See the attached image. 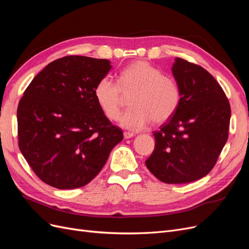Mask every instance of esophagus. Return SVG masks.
Returning a JSON list of instances; mask_svg holds the SVG:
<instances>
[{
    "label": "esophagus",
    "mask_w": 249,
    "mask_h": 249,
    "mask_svg": "<svg viewBox=\"0 0 249 249\" xmlns=\"http://www.w3.org/2000/svg\"><path fill=\"white\" fill-rule=\"evenodd\" d=\"M132 136H134V134L133 133H131V132H124V139H131Z\"/></svg>",
    "instance_id": "1"
}]
</instances>
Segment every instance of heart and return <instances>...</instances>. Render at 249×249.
<instances>
[{
	"instance_id": "b5f03b06",
	"label": "heart",
	"mask_w": 249,
	"mask_h": 249,
	"mask_svg": "<svg viewBox=\"0 0 249 249\" xmlns=\"http://www.w3.org/2000/svg\"><path fill=\"white\" fill-rule=\"evenodd\" d=\"M122 95H131V108L120 119V125L139 131L151 121L161 124L171 119L179 107L181 91L174 77L161 74L146 61H135L120 71L118 86L109 76H104L94 89L96 102L111 121L121 115Z\"/></svg>"
}]
</instances>
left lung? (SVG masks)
<instances>
[{
    "label": "left lung",
    "mask_w": 249,
    "mask_h": 249,
    "mask_svg": "<svg viewBox=\"0 0 249 249\" xmlns=\"http://www.w3.org/2000/svg\"><path fill=\"white\" fill-rule=\"evenodd\" d=\"M172 72L181 91L177 110L154 132L148 170L167 184L205 177L228 141L231 107L216 79L203 67L176 58Z\"/></svg>",
    "instance_id": "8db88e82"
}]
</instances>
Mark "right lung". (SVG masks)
I'll return each mask as SVG.
<instances>
[{"mask_svg": "<svg viewBox=\"0 0 249 249\" xmlns=\"http://www.w3.org/2000/svg\"><path fill=\"white\" fill-rule=\"evenodd\" d=\"M111 69L107 59L68 55L44 67L18 107V146L32 170L58 189L83 187L123 140L94 96Z\"/></svg>", "mask_w": 249, "mask_h": 249, "instance_id": "obj_1", "label": "right lung"}]
</instances>
